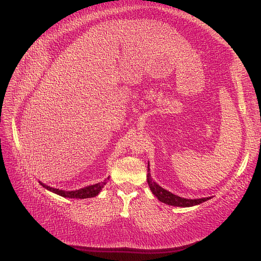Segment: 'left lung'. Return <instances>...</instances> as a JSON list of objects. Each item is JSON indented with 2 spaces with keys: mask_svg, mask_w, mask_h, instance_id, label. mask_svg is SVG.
I'll list each match as a JSON object with an SVG mask.
<instances>
[{
  "mask_svg": "<svg viewBox=\"0 0 261 261\" xmlns=\"http://www.w3.org/2000/svg\"><path fill=\"white\" fill-rule=\"evenodd\" d=\"M149 163H148V175H146V179H148V184L150 186L151 192L154 194L160 202L165 203L171 206H178V207H191V206H195L200 203H204L206 200L211 199L212 197H204V198H184L181 196H177L173 193L166 191L165 189L161 188L158 183L154 182V179L152 178L151 173H150V168H149Z\"/></svg>",
  "mask_w": 261,
  "mask_h": 261,
  "instance_id": "8db88e82",
  "label": "left lung"
}]
</instances>
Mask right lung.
<instances>
[{"label":"right lung","instance_id":"add662e5","mask_svg":"<svg viewBox=\"0 0 261 261\" xmlns=\"http://www.w3.org/2000/svg\"><path fill=\"white\" fill-rule=\"evenodd\" d=\"M110 176L107 177L105 181L97 183V184H92L89 186H85L83 189H79V190H75V191H64V190H59V189H55V188H50V186L46 185L44 183H42L41 181H38L41 183V185L43 186L44 189L48 190L53 193H55V194L59 195V196H63V197H67V198H80V199H84V198H90V197H95L97 196L101 190L103 189V186L108 182Z\"/></svg>","mask_w":261,"mask_h":261}]
</instances>
